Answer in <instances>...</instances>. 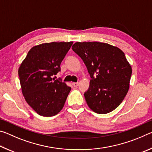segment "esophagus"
Masks as SVG:
<instances>
[{"label": "esophagus", "instance_id": "1", "mask_svg": "<svg viewBox=\"0 0 152 152\" xmlns=\"http://www.w3.org/2000/svg\"><path fill=\"white\" fill-rule=\"evenodd\" d=\"M78 84H79L78 82H73V83H72V85H73L74 87H77V86H78Z\"/></svg>", "mask_w": 152, "mask_h": 152}]
</instances>
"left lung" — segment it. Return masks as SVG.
Listing matches in <instances>:
<instances>
[{"instance_id":"obj_1","label":"left lung","mask_w":152,"mask_h":152,"mask_svg":"<svg viewBox=\"0 0 152 152\" xmlns=\"http://www.w3.org/2000/svg\"><path fill=\"white\" fill-rule=\"evenodd\" d=\"M72 50L83 60L91 76L85 93L90 109L99 114L113 111L129 88L132 66L119 48L106 43L76 42Z\"/></svg>"}]
</instances>
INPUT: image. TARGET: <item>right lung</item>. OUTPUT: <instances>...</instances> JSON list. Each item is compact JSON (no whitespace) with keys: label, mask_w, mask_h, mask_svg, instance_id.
<instances>
[{"label":"right lung","mask_w":152,"mask_h":152,"mask_svg":"<svg viewBox=\"0 0 152 152\" xmlns=\"http://www.w3.org/2000/svg\"><path fill=\"white\" fill-rule=\"evenodd\" d=\"M73 42H51L35 45L20 64L19 76L28 104L43 117H52L62 109L71 88L52 78Z\"/></svg>","instance_id":"1"}]
</instances>
